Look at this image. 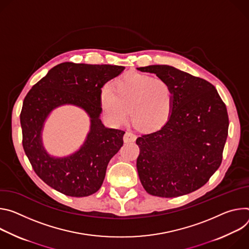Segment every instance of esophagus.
<instances>
[{"mask_svg":"<svg viewBox=\"0 0 249 249\" xmlns=\"http://www.w3.org/2000/svg\"><path fill=\"white\" fill-rule=\"evenodd\" d=\"M135 140H136V136L133 133L129 132V131H126L124 135V142H133Z\"/></svg>","mask_w":249,"mask_h":249,"instance_id":"34e87169","label":"esophagus"}]
</instances>
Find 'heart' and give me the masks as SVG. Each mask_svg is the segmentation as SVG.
I'll return each instance as SVG.
<instances>
[{
  "label": "heart",
  "instance_id": "obj_1",
  "mask_svg": "<svg viewBox=\"0 0 249 249\" xmlns=\"http://www.w3.org/2000/svg\"><path fill=\"white\" fill-rule=\"evenodd\" d=\"M100 103L108 123L119 126L130 114L133 124L142 131L161 129L171 117L174 96L167 82L131 72L119 78L113 90L104 87Z\"/></svg>",
  "mask_w": 249,
  "mask_h": 249
}]
</instances>
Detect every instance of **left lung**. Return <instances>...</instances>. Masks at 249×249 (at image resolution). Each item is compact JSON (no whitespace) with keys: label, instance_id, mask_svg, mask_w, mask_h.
I'll use <instances>...</instances> for the list:
<instances>
[{"label":"left lung","instance_id":"obj_1","mask_svg":"<svg viewBox=\"0 0 249 249\" xmlns=\"http://www.w3.org/2000/svg\"><path fill=\"white\" fill-rule=\"evenodd\" d=\"M136 69L167 82L174 96L168 123L136 140L141 182L152 196L189 194L204 186L222 163L229 129L226 105L211 83L175 67Z\"/></svg>","mask_w":249,"mask_h":249}]
</instances>
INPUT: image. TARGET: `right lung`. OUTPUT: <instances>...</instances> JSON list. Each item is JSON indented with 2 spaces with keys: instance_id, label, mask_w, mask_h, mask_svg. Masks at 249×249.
Listing matches in <instances>:
<instances>
[{
  "instance_id": "1",
  "label": "right lung",
  "mask_w": 249,
  "mask_h": 249,
  "mask_svg": "<svg viewBox=\"0 0 249 249\" xmlns=\"http://www.w3.org/2000/svg\"><path fill=\"white\" fill-rule=\"evenodd\" d=\"M124 70L118 65L65 62L50 69L30 90L20 113L22 146L37 176L48 186L70 197H87L102 186L107 166L124 144V130L104 125L100 93L109 80ZM71 104L90 119V130L80 148L58 158L45 149L44 124L52 110Z\"/></svg>"
}]
</instances>
